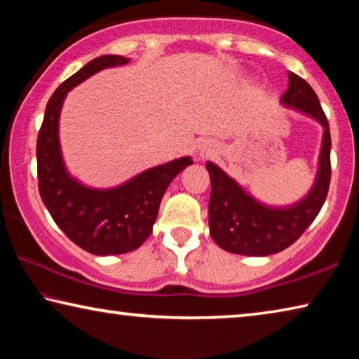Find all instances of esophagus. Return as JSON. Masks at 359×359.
Wrapping results in <instances>:
<instances>
[{
	"mask_svg": "<svg viewBox=\"0 0 359 359\" xmlns=\"http://www.w3.org/2000/svg\"><path fill=\"white\" fill-rule=\"evenodd\" d=\"M212 151H214V149H212V144L208 142V141H203L201 144L198 145V155L201 156V158L210 155Z\"/></svg>",
	"mask_w": 359,
	"mask_h": 359,
	"instance_id": "1",
	"label": "esophagus"
}]
</instances>
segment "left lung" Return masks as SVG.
Masks as SVG:
<instances>
[{
    "label": "left lung",
    "instance_id": "obj_1",
    "mask_svg": "<svg viewBox=\"0 0 359 359\" xmlns=\"http://www.w3.org/2000/svg\"><path fill=\"white\" fill-rule=\"evenodd\" d=\"M280 101L307 114L325 128L315 185L307 196L294 205L285 209L267 208L242 190L236 180L228 177L214 163H208L205 168L212 182L209 199L210 236L215 244L226 252L267 257L285 250L311 226L327 196L331 182V135L318 96L302 77L288 72V90Z\"/></svg>",
    "mask_w": 359,
    "mask_h": 359
}]
</instances>
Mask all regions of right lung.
Returning <instances> with one entry per match:
<instances>
[{
  "label": "right lung",
  "mask_w": 359,
  "mask_h": 359,
  "mask_svg": "<svg viewBox=\"0 0 359 359\" xmlns=\"http://www.w3.org/2000/svg\"><path fill=\"white\" fill-rule=\"evenodd\" d=\"M128 62L120 55H102L66 79L47 102L36 144L42 203L76 245L100 257L128 253L144 244L154 228L166 188L182 169L193 163L190 156L179 158L147 169L111 190L85 187L66 171L58 142V118L66 93L95 72Z\"/></svg>",
  "instance_id": "add662e5"
}]
</instances>
